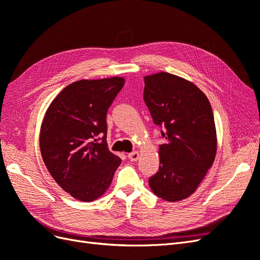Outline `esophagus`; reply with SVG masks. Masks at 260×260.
I'll return each instance as SVG.
<instances>
[{"mask_svg":"<svg viewBox=\"0 0 260 260\" xmlns=\"http://www.w3.org/2000/svg\"><path fill=\"white\" fill-rule=\"evenodd\" d=\"M128 158H129L131 161H137V160L139 159V153H138V152L129 153V154H128Z\"/></svg>","mask_w":260,"mask_h":260,"instance_id":"obj_1","label":"esophagus"}]
</instances>
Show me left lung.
Instances as JSON below:
<instances>
[{
  "label": "left lung",
  "mask_w": 260,
  "mask_h": 260,
  "mask_svg": "<svg viewBox=\"0 0 260 260\" xmlns=\"http://www.w3.org/2000/svg\"><path fill=\"white\" fill-rule=\"evenodd\" d=\"M144 84V102L165 139L158 171L148 183L158 198L181 201L198 188L215 160L214 114L205 94L183 78L159 73L145 77Z\"/></svg>",
  "instance_id": "1"
}]
</instances>
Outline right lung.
Here are the masks:
<instances>
[{"label": "right lung", "instance_id": "add662e5", "mask_svg": "<svg viewBox=\"0 0 260 260\" xmlns=\"http://www.w3.org/2000/svg\"><path fill=\"white\" fill-rule=\"evenodd\" d=\"M123 83L120 77L76 81L54 99L44 116L43 161L62 190L79 201L103 195L121 162L107 146L106 114Z\"/></svg>", "mask_w": 260, "mask_h": 260}]
</instances>
